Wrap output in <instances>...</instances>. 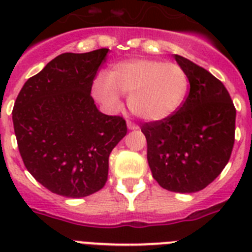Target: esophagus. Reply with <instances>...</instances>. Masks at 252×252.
Listing matches in <instances>:
<instances>
[{"instance_id":"1","label":"esophagus","mask_w":252,"mask_h":252,"mask_svg":"<svg viewBox=\"0 0 252 252\" xmlns=\"http://www.w3.org/2000/svg\"><path fill=\"white\" fill-rule=\"evenodd\" d=\"M127 127L130 128V130H137V128H139V126H137V125L135 124V122L128 121V122H127Z\"/></svg>"}]
</instances>
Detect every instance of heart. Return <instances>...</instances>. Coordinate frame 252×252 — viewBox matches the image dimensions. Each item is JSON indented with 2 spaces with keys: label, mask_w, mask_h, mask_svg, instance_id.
I'll return each instance as SVG.
<instances>
[{
  "label": "heart",
  "mask_w": 252,
  "mask_h": 252,
  "mask_svg": "<svg viewBox=\"0 0 252 252\" xmlns=\"http://www.w3.org/2000/svg\"><path fill=\"white\" fill-rule=\"evenodd\" d=\"M188 90L184 69L159 60L132 59L117 63L93 83V94L108 107L120 104L119 93L128 94L127 106L145 121H160L175 112Z\"/></svg>",
  "instance_id": "obj_1"
}]
</instances>
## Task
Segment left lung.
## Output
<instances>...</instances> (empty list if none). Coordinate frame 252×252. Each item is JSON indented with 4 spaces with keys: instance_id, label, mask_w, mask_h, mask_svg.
<instances>
[{
    "instance_id": "8db88e82",
    "label": "left lung",
    "mask_w": 252,
    "mask_h": 252,
    "mask_svg": "<svg viewBox=\"0 0 252 252\" xmlns=\"http://www.w3.org/2000/svg\"><path fill=\"white\" fill-rule=\"evenodd\" d=\"M188 77L186 101L173 115L145 122L148 162L160 187L194 193L221 174L235 144L236 108L226 87L208 70L174 55Z\"/></svg>"
}]
</instances>
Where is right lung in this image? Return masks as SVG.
Returning <instances> with one entry per match:
<instances>
[{
	"label": "right lung",
	"mask_w": 252,
	"mask_h": 252,
	"mask_svg": "<svg viewBox=\"0 0 252 252\" xmlns=\"http://www.w3.org/2000/svg\"><path fill=\"white\" fill-rule=\"evenodd\" d=\"M108 49L64 53L29 78L12 110L26 169L55 194L82 198L108 177V157L127 133L121 116L99 112L91 90Z\"/></svg>",
	"instance_id": "obj_1"
}]
</instances>
